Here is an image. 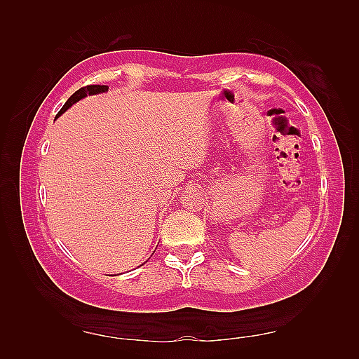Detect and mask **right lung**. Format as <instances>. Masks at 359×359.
<instances>
[{"label": "right lung", "mask_w": 359, "mask_h": 359, "mask_svg": "<svg viewBox=\"0 0 359 359\" xmlns=\"http://www.w3.org/2000/svg\"><path fill=\"white\" fill-rule=\"evenodd\" d=\"M106 90H108V86H102V85H90V86H85V88L79 89L77 93H74V94H72L69 98H67V102L63 104V108L58 111V114H57V117H55V118H58L60 116H62L63 112H66L67 109H69L74 103L80 102L81 98H85L86 95H95V94H102V93H106Z\"/></svg>", "instance_id": "right-lung-1"}]
</instances>
